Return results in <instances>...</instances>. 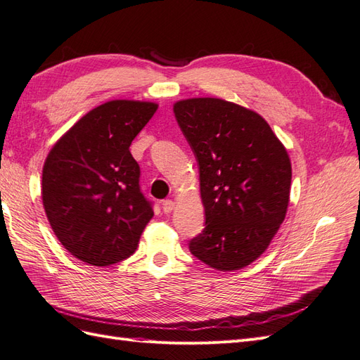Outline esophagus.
Instances as JSON below:
<instances>
[{
  "instance_id": "1",
  "label": "esophagus",
  "mask_w": 360,
  "mask_h": 360,
  "mask_svg": "<svg viewBox=\"0 0 360 360\" xmlns=\"http://www.w3.org/2000/svg\"><path fill=\"white\" fill-rule=\"evenodd\" d=\"M174 207H176V204H174L172 200H163L162 201V210H163V213H171L174 210Z\"/></svg>"
}]
</instances>
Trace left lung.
<instances>
[{
	"instance_id": "1",
	"label": "left lung",
	"mask_w": 360,
	"mask_h": 360,
	"mask_svg": "<svg viewBox=\"0 0 360 360\" xmlns=\"http://www.w3.org/2000/svg\"><path fill=\"white\" fill-rule=\"evenodd\" d=\"M177 123L200 169L204 230L189 242L213 269L238 270L267 249L284 222L291 163L266 120L222 99L174 105Z\"/></svg>"
}]
</instances>
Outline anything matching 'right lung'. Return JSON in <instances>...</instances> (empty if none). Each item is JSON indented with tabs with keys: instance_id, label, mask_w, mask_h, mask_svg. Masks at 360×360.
Segmentation results:
<instances>
[{
	"instance_id": "obj_1",
	"label": "right lung",
	"mask_w": 360,
	"mask_h": 360,
	"mask_svg": "<svg viewBox=\"0 0 360 360\" xmlns=\"http://www.w3.org/2000/svg\"><path fill=\"white\" fill-rule=\"evenodd\" d=\"M156 110L148 102H106L84 115L46 158V216L61 245L84 263L126 259L153 217V201L141 191V169L129 147Z\"/></svg>"
}]
</instances>
